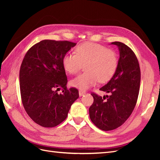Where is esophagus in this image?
<instances>
[{
  "label": "esophagus",
  "mask_w": 160,
  "mask_h": 160,
  "mask_svg": "<svg viewBox=\"0 0 160 160\" xmlns=\"http://www.w3.org/2000/svg\"><path fill=\"white\" fill-rule=\"evenodd\" d=\"M85 93H85V91H84L79 90V96H80V97L84 95Z\"/></svg>",
  "instance_id": "esophagus-1"
}]
</instances>
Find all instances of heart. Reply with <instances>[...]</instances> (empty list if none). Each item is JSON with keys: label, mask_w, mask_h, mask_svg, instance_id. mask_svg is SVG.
<instances>
[{"label": "heart", "mask_w": 160, "mask_h": 160, "mask_svg": "<svg viewBox=\"0 0 160 160\" xmlns=\"http://www.w3.org/2000/svg\"><path fill=\"white\" fill-rule=\"evenodd\" d=\"M75 54L67 53L62 59V65L69 74H77L84 65L85 71L71 81L72 87L86 90L98 81L105 83L114 75L118 65V54L113 49L92 42L77 46Z\"/></svg>", "instance_id": "b5f03b06"}]
</instances>
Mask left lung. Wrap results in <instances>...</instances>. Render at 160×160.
<instances>
[{"label": "left lung", "instance_id": "obj_1", "mask_svg": "<svg viewBox=\"0 0 160 160\" xmlns=\"http://www.w3.org/2000/svg\"><path fill=\"white\" fill-rule=\"evenodd\" d=\"M119 51L117 69L112 78L99 90L110 93L103 98L91 95L93 103L89 109V117L95 126L111 131L125 123L133 112L139 95L141 72L134 52L124 43L115 41Z\"/></svg>", "mask_w": 160, "mask_h": 160}]
</instances>
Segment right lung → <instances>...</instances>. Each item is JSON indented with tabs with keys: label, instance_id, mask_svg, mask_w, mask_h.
Returning a JSON list of instances; mask_svg holds the SVG:
<instances>
[{
	"label": "right lung",
	"instance_id": "obj_1",
	"mask_svg": "<svg viewBox=\"0 0 160 160\" xmlns=\"http://www.w3.org/2000/svg\"><path fill=\"white\" fill-rule=\"evenodd\" d=\"M75 45L67 41L43 40L31 47L22 60L19 72L22 103L31 119L42 127L53 128L63 122L79 98L76 88H67L62 65L63 57Z\"/></svg>",
	"mask_w": 160,
	"mask_h": 160
}]
</instances>
